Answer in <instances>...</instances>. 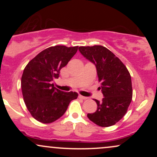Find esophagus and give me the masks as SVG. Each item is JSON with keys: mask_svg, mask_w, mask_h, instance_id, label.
Returning a JSON list of instances; mask_svg holds the SVG:
<instances>
[{"mask_svg": "<svg viewBox=\"0 0 157 157\" xmlns=\"http://www.w3.org/2000/svg\"><path fill=\"white\" fill-rule=\"evenodd\" d=\"M78 97H79V98H80V99H82V100H86V99H88V97H84V96H82V95H80V94H79Z\"/></svg>", "mask_w": 157, "mask_h": 157, "instance_id": "1", "label": "esophagus"}]
</instances>
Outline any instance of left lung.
<instances>
[{"label":"left lung","mask_w":157,"mask_h":157,"mask_svg":"<svg viewBox=\"0 0 157 157\" xmlns=\"http://www.w3.org/2000/svg\"><path fill=\"white\" fill-rule=\"evenodd\" d=\"M79 51L96 66L101 85L99 89L104 96L100 102L94 100L97 109L88 113V118L101 127L115 125L125 116L132 100L130 73L123 63L104 46H80Z\"/></svg>","instance_id":"8db88e82"}]
</instances>
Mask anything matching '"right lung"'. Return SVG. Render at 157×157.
Listing matches in <instances>:
<instances>
[{
    "instance_id": "1",
    "label": "right lung",
    "mask_w": 157,
    "mask_h": 157,
    "mask_svg": "<svg viewBox=\"0 0 157 157\" xmlns=\"http://www.w3.org/2000/svg\"><path fill=\"white\" fill-rule=\"evenodd\" d=\"M78 46H55L46 48L28 63L21 77V89L26 106L37 121H56L77 98L76 92H64L54 86L60 71L76 54Z\"/></svg>"
}]
</instances>
